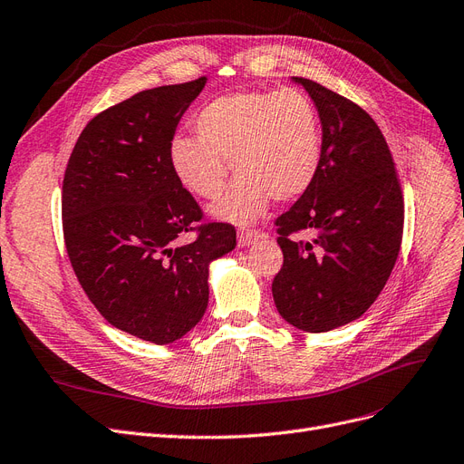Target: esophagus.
<instances>
[{
    "instance_id": "34e87169",
    "label": "esophagus",
    "mask_w": 464,
    "mask_h": 464,
    "mask_svg": "<svg viewBox=\"0 0 464 464\" xmlns=\"http://www.w3.org/2000/svg\"><path fill=\"white\" fill-rule=\"evenodd\" d=\"M238 246H250L254 243H258L262 238V233L252 231V229H241L238 231Z\"/></svg>"
}]
</instances>
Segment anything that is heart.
Returning <instances> with one entry per match:
<instances>
[{"mask_svg":"<svg viewBox=\"0 0 464 464\" xmlns=\"http://www.w3.org/2000/svg\"><path fill=\"white\" fill-rule=\"evenodd\" d=\"M197 137L169 143V164L193 195L214 200L237 176L212 214L231 223L260 219L271 198L293 200L317 178L323 135L314 101L305 93L238 92L208 102L193 120Z\"/></svg>","mask_w":464,"mask_h":464,"instance_id":"obj_1","label":"heart"}]
</instances>
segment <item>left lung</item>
<instances>
[{
    "mask_svg": "<svg viewBox=\"0 0 464 464\" xmlns=\"http://www.w3.org/2000/svg\"><path fill=\"white\" fill-rule=\"evenodd\" d=\"M310 93L323 130L312 187L276 221L283 267L271 293L277 312L305 333H327L362 317L396 266L403 195L381 128L355 102L293 78ZM307 230L310 242L292 235Z\"/></svg>",
    "mask_w": 464,
    "mask_h": 464,
    "instance_id": "left-lung-1",
    "label": "left lung"
}]
</instances>
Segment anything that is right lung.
<instances>
[{
  "label": "right lung",
  "instance_id": "1",
  "mask_svg": "<svg viewBox=\"0 0 464 464\" xmlns=\"http://www.w3.org/2000/svg\"><path fill=\"white\" fill-rule=\"evenodd\" d=\"M206 78L145 90L83 128L63 181L72 269L97 312L131 336L171 344L208 305L210 264L237 246L229 223H202L169 143ZM191 230L188 246L179 238Z\"/></svg>",
  "mask_w": 464,
  "mask_h": 464
}]
</instances>
